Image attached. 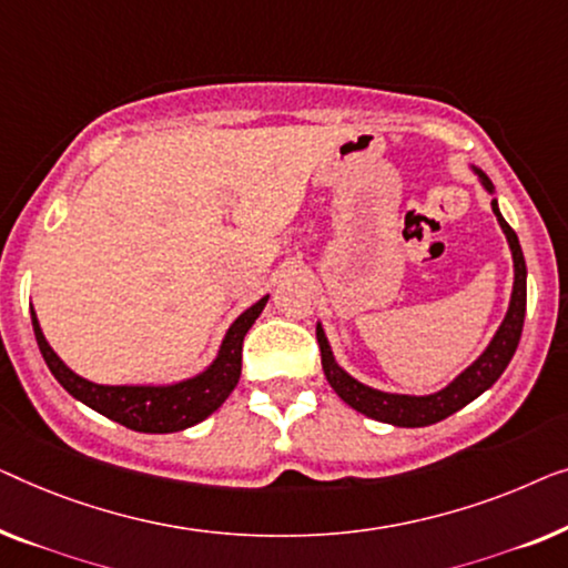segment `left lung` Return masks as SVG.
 <instances>
[{
  "instance_id": "left-lung-1",
  "label": "left lung",
  "mask_w": 568,
  "mask_h": 568,
  "mask_svg": "<svg viewBox=\"0 0 568 568\" xmlns=\"http://www.w3.org/2000/svg\"><path fill=\"white\" fill-rule=\"evenodd\" d=\"M470 170H474L486 193L494 195L491 180L486 178L478 166H470ZM491 211L497 215L501 231H505L509 252H513L515 283H513V295H509V308L505 318H501L497 334L491 337L489 347H486L484 353L466 367V371L455 375L445 388L427 396H409V394H390V390H378V388L365 386V383L353 378L345 367L334 361V353L329 347V339H326L324 334V326L322 322L316 324V339H318V349H322V367H324L326 381H329V386L337 390L342 402L353 406L355 412H361L371 419L386 422V425H394V427H427L463 409V406L481 396L486 388H491L499 375L505 373V367L509 365V361H513L517 345H520V334L525 324V303H527V267H525L520 239H517L513 226L505 221V215L499 213L497 197H491Z\"/></svg>"
}]
</instances>
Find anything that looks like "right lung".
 I'll return each instance as SVG.
<instances>
[{
	"label": "right lung",
	"instance_id": "add662e5",
	"mask_svg": "<svg viewBox=\"0 0 568 568\" xmlns=\"http://www.w3.org/2000/svg\"><path fill=\"white\" fill-rule=\"evenodd\" d=\"M267 298L270 295L260 298L229 326L219 355L203 373L178 383H166V386H102V383L82 378L48 345L33 308H30V316H33V332L48 371L71 396L90 406V409L100 412L102 417L113 419L128 429H135V433L164 435L197 425L226 402L231 390L236 388L239 375H242V342L246 332L252 329V324L257 322Z\"/></svg>",
	"mask_w": 568,
	"mask_h": 568
}]
</instances>
